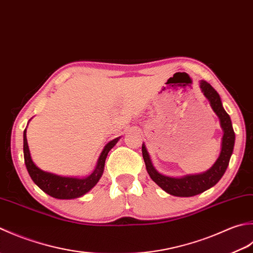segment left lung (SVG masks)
<instances>
[{
	"label": "left lung",
	"mask_w": 253,
	"mask_h": 253,
	"mask_svg": "<svg viewBox=\"0 0 253 253\" xmlns=\"http://www.w3.org/2000/svg\"><path fill=\"white\" fill-rule=\"evenodd\" d=\"M200 88L206 99L210 101V105L212 107L213 111L218 117L220 127L223 130L219 156L216 159L212 167L201 173L187 174V176L183 177H169L157 171L151 161L145 144H142L143 158L144 162H145L146 170L149 177L164 191L174 195V197H193V195L202 193L210 188L214 187L219 181L220 178L223 177L226 169H227L229 159L234 151L235 132L233 125H231L230 117L224 109L218 92L205 81H200Z\"/></svg>",
	"instance_id": "obj_1"
}]
</instances>
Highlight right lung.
<instances>
[{
	"instance_id": "obj_1",
	"label": "right lung",
	"mask_w": 253,
	"mask_h": 253,
	"mask_svg": "<svg viewBox=\"0 0 253 253\" xmlns=\"http://www.w3.org/2000/svg\"><path fill=\"white\" fill-rule=\"evenodd\" d=\"M120 137L110 141L102 149L99 158L97 161V165L89 176L84 178L79 177H63L59 174L43 171L42 169L36 166L30 156L27 137H26V128L24 131V158L25 165L27 168L30 178L42 190L43 192L49 194L50 197L60 199V200H71L80 198L86 194L95 187L99 181L105 169V162L110 149L116 145Z\"/></svg>"
}]
</instances>
